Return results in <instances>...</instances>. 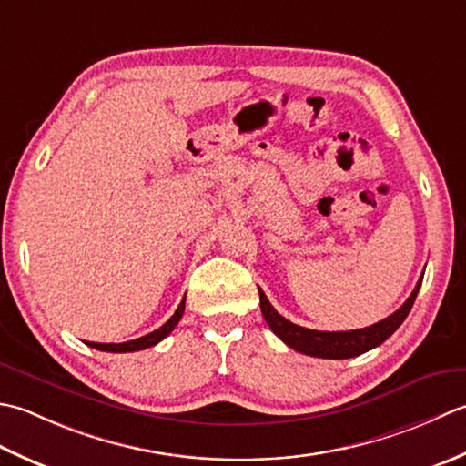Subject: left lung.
Instances as JSON below:
<instances>
[{
	"label": "left lung",
	"mask_w": 466,
	"mask_h": 466,
	"mask_svg": "<svg viewBox=\"0 0 466 466\" xmlns=\"http://www.w3.org/2000/svg\"><path fill=\"white\" fill-rule=\"evenodd\" d=\"M422 278L416 283L414 291L410 298L404 301L400 309H396L392 316L384 318L374 326H368L362 329H350V331H318V329H308L298 324H291L281 313L275 311V308L265 298V293L259 289V306L261 313L271 331L278 336L281 341H286L289 348L301 352L306 356L313 358H329V360H346L354 358L368 352L376 346L382 344L388 338H390L394 331L400 328L402 321L406 319L408 313H410L414 299L419 296Z\"/></svg>",
	"instance_id": "obj_1"
}]
</instances>
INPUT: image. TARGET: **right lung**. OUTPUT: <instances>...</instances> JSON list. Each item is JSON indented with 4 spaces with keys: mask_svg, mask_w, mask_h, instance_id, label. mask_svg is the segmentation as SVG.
Returning <instances> with one entry per match:
<instances>
[{
    "mask_svg": "<svg viewBox=\"0 0 466 466\" xmlns=\"http://www.w3.org/2000/svg\"><path fill=\"white\" fill-rule=\"evenodd\" d=\"M183 311H185V298L180 301V306L177 308V311L173 313V318H170L165 326H160L158 329L150 331V334L137 338V339H130V341H122V344H98V341H88L90 348H96L100 352H114V354H125V352H138V350H145V348H153L157 346L160 339H165L170 331L175 329V326L183 318Z\"/></svg>",
    "mask_w": 466,
    "mask_h": 466,
    "instance_id": "right-lung-1",
    "label": "right lung"
}]
</instances>
